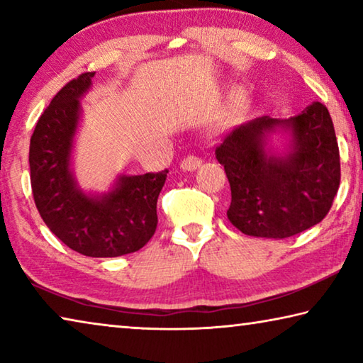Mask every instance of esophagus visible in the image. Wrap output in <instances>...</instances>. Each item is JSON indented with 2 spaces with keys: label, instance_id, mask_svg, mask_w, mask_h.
<instances>
[{
  "label": "esophagus",
  "instance_id": "34e87169",
  "mask_svg": "<svg viewBox=\"0 0 363 363\" xmlns=\"http://www.w3.org/2000/svg\"><path fill=\"white\" fill-rule=\"evenodd\" d=\"M200 164H201V158L195 157V155H189L181 162V168L186 169V171H194V169L199 168Z\"/></svg>",
  "mask_w": 363,
  "mask_h": 363
}]
</instances>
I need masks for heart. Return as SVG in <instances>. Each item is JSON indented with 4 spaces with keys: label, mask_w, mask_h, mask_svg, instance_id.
<instances>
[{
    "label": "heart",
    "mask_w": 363,
    "mask_h": 363,
    "mask_svg": "<svg viewBox=\"0 0 363 363\" xmlns=\"http://www.w3.org/2000/svg\"><path fill=\"white\" fill-rule=\"evenodd\" d=\"M243 99H245L243 94H235V97H233V106L240 107L242 104H243Z\"/></svg>",
    "instance_id": "obj_1"
}]
</instances>
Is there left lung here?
I'll return each instance as SVG.
<instances>
[{"label": "left lung", "mask_w": 363, "mask_h": 363, "mask_svg": "<svg viewBox=\"0 0 363 363\" xmlns=\"http://www.w3.org/2000/svg\"><path fill=\"white\" fill-rule=\"evenodd\" d=\"M292 128L294 152L267 157L262 136ZM230 184L227 218L245 235L288 238L327 216L340 189V149L327 107L314 102L286 121L264 115L225 134L214 150Z\"/></svg>", "instance_id": "8db88e82"}]
</instances>
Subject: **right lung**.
<instances>
[{
  "label": "right lung",
  "instance_id": "obj_1",
  "mask_svg": "<svg viewBox=\"0 0 363 363\" xmlns=\"http://www.w3.org/2000/svg\"><path fill=\"white\" fill-rule=\"evenodd\" d=\"M94 72L70 79L45 108L30 139V182L40 216L54 235L77 253L115 257L134 253L157 230V200L168 169L121 177L102 199L77 189L69 169L78 99Z\"/></svg>",
  "mask_w": 363,
  "mask_h": 363
}]
</instances>
